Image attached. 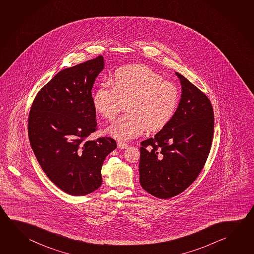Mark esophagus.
Returning <instances> with one entry per match:
<instances>
[{
    "mask_svg": "<svg viewBox=\"0 0 254 254\" xmlns=\"http://www.w3.org/2000/svg\"><path fill=\"white\" fill-rule=\"evenodd\" d=\"M117 145H118V148H120V149H127L128 147V144H127V143L123 142H118Z\"/></svg>",
    "mask_w": 254,
    "mask_h": 254,
    "instance_id": "esophagus-1",
    "label": "esophagus"
}]
</instances>
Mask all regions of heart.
<instances>
[{"mask_svg":"<svg viewBox=\"0 0 254 254\" xmlns=\"http://www.w3.org/2000/svg\"><path fill=\"white\" fill-rule=\"evenodd\" d=\"M180 94L177 85L143 65L119 69L112 82L98 85L93 94L95 111L112 121L127 103V114L108 127L107 133L119 141L141 135L147 128L157 131L174 116Z\"/></svg>","mask_w":254,"mask_h":254,"instance_id":"b5f03b06","label":"heart"}]
</instances>
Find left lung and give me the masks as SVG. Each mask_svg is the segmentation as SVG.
I'll use <instances>...</instances> for the list:
<instances>
[{
    "label": "left lung",
    "mask_w": 254,
    "mask_h": 254,
    "mask_svg": "<svg viewBox=\"0 0 254 254\" xmlns=\"http://www.w3.org/2000/svg\"><path fill=\"white\" fill-rule=\"evenodd\" d=\"M182 94L172 119L154 137L141 142L139 175L142 188L160 199L190 187L207 160L214 131L209 98L178 72Z\"/></svg>",
    "instance_id": "obj_1"
}]
</instances>
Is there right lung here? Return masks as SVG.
Returning <instances> with one entry per match:
<instances>
[{"instance_id":"right-lung-1","label":"right lung","mask_w":254,"mask_h":254,"mask_svg":"<svg viewBox=\"0 0 254 254\" xmlns=\"http://www.w3.org/2000/svg\"><path fill=\"white\" fill-rule=\"evenodd\" d=\"M104 68L99 56L56 74L36 94L28 117V137L46 176L67 194L85 195L103 183V161L117 143L85 139L97 128L92 88Z\"/></svg>"}]
</instances>
